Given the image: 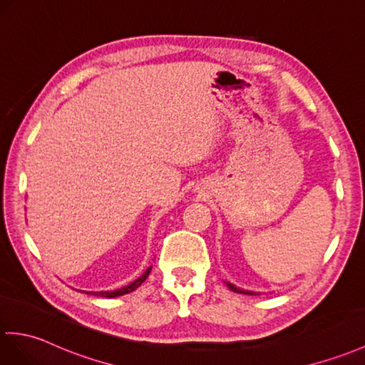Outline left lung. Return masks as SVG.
I'll return each mask as SVG.
<instances>
[{
    "instance_id": "obj_1",
    "label": "left lung",
    "mask_w": 365,
    "mask_h": 365,
    "mask_svg": "<svg viewBox=\"0 0 365 365\" xmlns=\"http://www.w3.org/2000/svg\"><path fill=\"white\" fill-rule=\"evenodd\" d=\"M227 286L230 287V289L233 291V292H238V294H245V295H253V292H250V291H244V289H240V287H236L235 284H232V283H227Z\"/></svg>"
}]
</instances>
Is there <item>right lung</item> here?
<instances>
[{
    "mask_svg": "<svg viewBox=\"0 0 365 365\" xmlns=\"http://www.w3.org/2000/svg\"><path fill=\"white\" fill-rule=\"evenodd\" d=\"M150 269H152V267H148L146 272H144L141 277H138V278L135 279V282H132L130 284H127V286L121 287V289H116V291H101V292H87V294H95V295H98V297H106V299H113V297H120V295H124V294H129V292L137 289L138 286L143 284L144 279L148 278V275H149V272H150Z\"/></svg>",
    "mask_w": 365,
    "mask_h": 365,
    "instance_id": "right-lung-1",
    "label": "right lung"
}]
</instances>
